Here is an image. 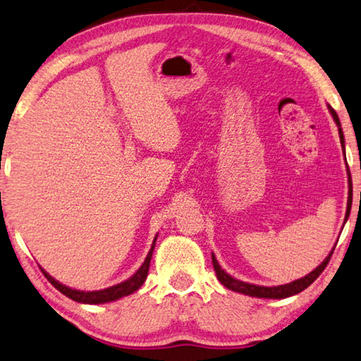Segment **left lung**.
Segmentation results:
<instances>
[{"label": "left lung", "mask_w": 361, "mask_h": 361, "mask_svg": "<svg viewBox=\"0 0 361 361\" xmlns=\"http://www.w3.org/2000/svg\"><path fill=\"white\" fill-rule=\"evenodd\" d=\"M330 114L333 116V120H335L338 130H339V140H341V145L344 148V134H343V129H341V123H339V118L338 114L335 110L331 109V106H329ZM345 156V154H344ZM350 207H352V181H350V176H349V200H347V209H345V218L344 222L347 221L350 214ZM333 251H335V247L331 249V252L326 255L325 260L320 264L316 270L311 271L310 274H306L305 278L293 281V283L289 284H284V286H274V287H264V286H255V284H249V283H243V281H238L232 278L231 274H227L222 268L219 267L218 260H216L214 254H212V262H213V267H214V271H216V276H218L219 283L222 286H226L227 289H231L233 292H238V293H245L249 295V297H257V298H287V297H292V295H297L301 290H305L306 287H310L314 281L319 278V274L325 270V267L329 265L330 257Z\"/></svg>", "instance_id": "1"}]
</instances>
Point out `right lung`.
<instances>
[{
	"instance_id": "obj_1",
	"label": "right lung",
	"mask_w": 361,
	"mask_h": 361,
	"mask_svg": "<svg viewBox=\"0 0 361 361\" xmlns=\"http://www.w3.org/2000/svg\"><path fill=\"white\" fill-rule=\"evenodd\" d=\"M158 237V235H156ZM156 237L153 240V245L152 249H149V252L147 255L145 262H143L142 267L137 270L133 276L129 279L123 281V283L112 286V287H107V289H102V290H93V292H83V290H75V289H71V287L63 286L61 283H58L54 278L50 276L49 273L44 274L45 278H47L51 284H54L58 290H60L63 295H66L71 300L78 301V303H85V305H101V303H109V301H115L121 297H126V295L134 293L139 287L145 283V279L148 276V270H149V262H152V255H153V249L156 245Z\"/></svg>"
}]
</instances>
